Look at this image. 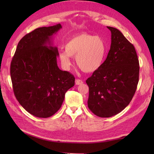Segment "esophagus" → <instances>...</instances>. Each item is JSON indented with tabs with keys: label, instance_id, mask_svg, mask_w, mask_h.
Returning <instances> with one entry per match:
<instances>
[{
	"label": "esophagus",
	"instance_id": "34e87169",
	"mask_svg": "<svg viewBox=\"0 0 154 154\" xmlns=\"http://www.w3.org/2000/svg\"><path fill=\"white\" fill-rule=\"evenodd\" d=\"M83 83V81L81 79H76L75 80V84L77 85H82Z\"/></svg>",
	"mask_w": 154,
	"mask_h": 154
}]
</instances>
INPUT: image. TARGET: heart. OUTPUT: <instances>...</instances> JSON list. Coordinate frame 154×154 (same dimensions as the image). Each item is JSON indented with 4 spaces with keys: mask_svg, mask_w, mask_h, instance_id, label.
<instances>
[{
    "mask_svg": "<svg viewBox=\"0 0 154 154\" xmlns=\"http://www.w3.org/2000/svg\"><path fill=\"white\" fill-rule=\"evenodd\" d=\"M65 52L59 57L62 65L69 68L71 65L69 57H75L77 65L85 73H93L102 66L105 60L107 45L104 39L87 32L75 35L65 45Z\"/></svg>",
    "mask_w": 154,
    "mask_h": 154,
    "instance_id": "heart-1",
    "label": "heart"
}]
</instances>
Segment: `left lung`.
<instances>
[{"label": "left lung", "mask_w": 154, "mask_h": 154, "mask_svg": "<svg viewBox=\"0 0 154 154\" xmlns=\"http://www.w3.org/2000/svg\"><path fill=\"white\" fill-rule=\"evenodd\" d=\"M111 32L110 49L102 66L86 83L89 88L88 107L95 115L109 118L128 105L139 81V61L134 45L118 29Z\"/></svg>", "instance_id": "left-lung-1"}]
</instances>
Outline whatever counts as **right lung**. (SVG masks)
I'll return each instance as SVG.
<instances>
[{
  "instance_id": "1",
  "label": "right lung",
  "mask_w": 154,
  "mask_h": 154,
  "mask_svg": "<svg viewBox=\"0 0 154 154\" xmlns=\"http://www.w3.org/2000/svg\"><path fill=\"white\" fill-rule=\"evenodd\" d=\"M61 28L60 24L41 27L25 35L11 61L16 99L27 112L38 118L50 117L57 112L65 93L75 85L73 75L59 69L58 50L52 45L53 35Z\"/></svg>"
}]
</instances>
